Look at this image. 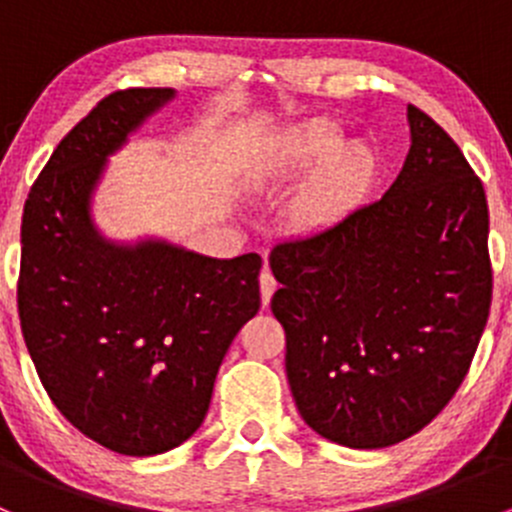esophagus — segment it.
<instances>
[{
	"label": "esophagus",
	"mask_w": 512,
	"mask_h": 512,
	"mask_svg": "<svg viewBox=\"0 0 512 512\" xmlns=\"http://www.w3.org/2000/svg\"><path fill=\"white\" fill-rule=\"evenodd\" d=\"M275 289H277V280L275 277H272V272L270 270H262V275H260V294H262V304H270V299H272V294H275Z\"/></svg>",
	"instance_id": "esophagus-1"
}]
</instances>
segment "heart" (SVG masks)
<instances>
[{
    "label": "heart",
    "mask_w": 512,
    "mask_h": 512,
    "mask_svg": "<svg viewBox=\"0 0 512 512\" xmlns=\"http://www.w3.org/2000/svg\"><path fill=\"white\" fill-rule=\"evenodd\" d=\"M294 205L302 227H322L364 200L376 178V156L366 143H342V128L327 118H309L289 128L275 156L277 175L302 173L316 165Z\"/></svg>",
    "instance_id": "heart-1"
}]
</instances>
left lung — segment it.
<instances>
[{"instance_id":"8db88e82","label":"left lung","mask_w":512,"mask_h":512,"mask_svg":"<svg viewBox=\"0 0 512 512\" xmlns=\"http://www.w3.org/2000/svg\"><path fill=\"white\" fill-rule=\"evenodd\" d=\"M406 116L411 148L389 190L270 255L294 404L347 448L394 446L436 418L493 294L483 183L433 118Z\"/></svg>"}]
</instances>
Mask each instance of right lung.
Returning a JSON list of instances; mask_svg holds the SVG:
<instances>
[{
	"label": "right lung",
	"mask_w": 512,
	"mask_h": 512,
	"mask_svg": "<svg viewBox=\"0 0 512 512\" xmlns=\"http://www.w3.org/2000/svg\"><path fill=\"white\" fill-rule=\"evenodd\" d=\"M173 98H103L51 153L22 218L17 302L36 374L71 426L123 456H158L198 431L232 339L260 309L255 252L118 242L94 223L108 158Z\"/></svg>",
	"instance_id": "add662e5"
}]
</instances>
